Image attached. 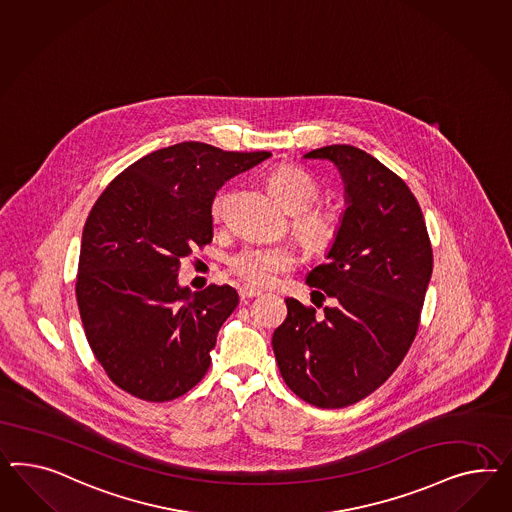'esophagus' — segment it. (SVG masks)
Here are the masks:
<instances>
[{
	"label": "esophagus",
	"mask_w": 512,
	"mask_h": 512,
	"mask_svg": "<svg viewBox=\"0 0 512 512\" xmlns=\"http://www.w3.org/2000/svg\"><path fill=\"white\" fill-rule=\"evenodd\" d=\"M238 294H240L242 300H249V298L259 296L261 291H259V289H253V287H249V285H242V287H238Z\"/></svg>",
	"instance_id": "1"
}]
</instances>
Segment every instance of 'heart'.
Instances as JSON below:
<instances>
[{"instance_id":"1","label":"heart","mask_w":512,"mask_h":512,"mask_svg":"<svg viewBox=\"0 0 512 512\" xmlns=\"http://www.w3.org/2000/svg\"><path fill=\"white\" fill-rule=\"evenodd\" d=\"M268 186L281 205L296 212L294 233L305 248L326 251L332 246L341 227V218L332 208L311 207L318 201L320 188L302 167L279 166L270 171ZM229 190H218L210 203V216L216 223L225 220ZM296 253L285 244H248L231 257V272L253 287H268L277 276L294 270Z\"/></svg>"}]
</instances>
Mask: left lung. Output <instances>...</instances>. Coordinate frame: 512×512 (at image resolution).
Masks as SVG:
<instances>
[{
	"instance_id": "8db88e82",
	"label": "left lung",
	"mask_w": 512,
	"mask_h": 512,
	"mask_svg": "<svg viewBox=\"0 0 512 512\" xmlns=\"http://www.w3.org/2000/svg\"><path fill=\"white\" fill-rule=\"evenodd\" d=\"M305 158L330 160L345 182L346 210L328 263L307 276L309 287L337 304L317 317L315 307L287 298L272 346L285 384L302 401L345 408L382 386L414 343L432 246L414 194L374 156L328 145Z\"/></svg>"
}]
</instances>
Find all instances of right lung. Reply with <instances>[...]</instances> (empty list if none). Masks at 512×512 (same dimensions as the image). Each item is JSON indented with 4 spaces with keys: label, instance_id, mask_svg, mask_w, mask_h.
<instances>
[{
    "label": "right lung",
    "instance_id": "1",
    "mask_svg": "<svg viewBox=\"0 0 512 512\" xmlns=\"http://www.w3.org/2000/svg\"><path fill=\"white\" fill-rule=\"evenodd\" d=\"M268 156L177 143L126 167L91 208L76 300L95 358L126 393L173 401L207 373L238 294L229 285L179 287L180 259L212 242L214 194Z\"/></svg>",
    "mask_w": 512,
    "mask_h": 512
}]
</instances>
